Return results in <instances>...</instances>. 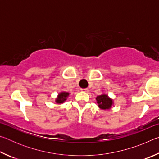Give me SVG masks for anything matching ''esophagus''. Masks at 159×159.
Wrapping results in <instances>:
<instances>
[{
  "label": "esophagus",
  "instance_id": "esophagus-1",
  "mask_svg": "<svg viewBox=\"0 0 159 159\" xmlns=\"http://www.w3.org/2000/svg\"><path fill=\"white\" fill-rule=\"evenodd\" d=\"M81 90L83 91V92H85V93H88V91H89V90H88V88H82Z\"/></svg>",
  "mask_w": 159,
  "mask_h": 159
}]
</instances>
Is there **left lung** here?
<instances>
[{"instance_id":"8db88e82","label":"left lung","mask_w":159,"mask_h":159,"mask_svg":"<svg viewBox=\"0 0 159 159\" xmlns=\"http://www.w3.org/2000/svg\"><path fill=\"white\" fill-rule=\"evenodd\" d=\"M96 101L98 104L99 108L103 110L110 109L114 105L113 99L111 98H109L108 95H107L105 93L97 96Z\"/></svg>"}]
</instances>
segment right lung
I'll return each instance as SVG.
<instances>
[{
	"mask_svg": "<svg viewBox=\"0 0 159 159\" xmlns=\"http://www.w3.org/2000/svg\"><path fill=\"white\" fill-rule=\"evenodd\" d=\"M70 95L69 93L65 92V91H61L57 95V97L55 98V102L57 104H62L68 99Z\"/></svg>",
	"mask_w": 159,
	"mask_h": 159,
	"instance_id": "right-lung-1",
	"label": "right lung"
}]
</instances>
